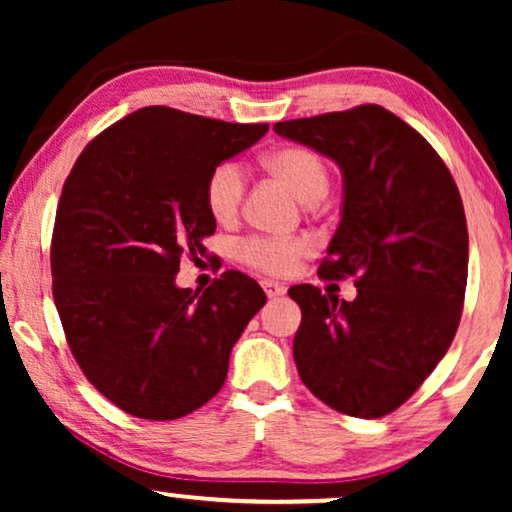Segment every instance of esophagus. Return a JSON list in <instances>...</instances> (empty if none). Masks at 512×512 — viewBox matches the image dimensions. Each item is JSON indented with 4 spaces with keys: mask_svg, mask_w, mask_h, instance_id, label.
<instances>
[{
    "mask_svg": "<svg viewBox=\"0 0 512 512\" xmlns=\"http://www.w3.org/2000/svg\"><path fill=\"white\" fill-rule=\"evenodd\" d=\"M263 291H265V296H268V298H282V296H286V286L277 284V282H263Z\"/></svg>",
    "mask_w": 512,
    "mask_h": 512,
    "instance_id": "34e87169",
    "label": "esophagus"
}]
</instances>
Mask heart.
<instances>
[{"label":"heart","mask_w":512,"mask_h":512,"mask_svg":"<svg viewBox=\"0 0 512 512\" xmlns=\"http://www.w3.org/2000/svg\"><path fill=\"white\" fill-rule=\"evenodd\" d=\"M261 163L272 179H277L293 198L307 207L319 205L331 191V165L310 146H279L265 153ZM244 188H247L244 170L233 160L219 163L209 172L205 181V205L216 223L228 226L240 216ZM307 254H310V244L303 240L251 237L240 244L242 261L265 275H289Z\"/></svg>","instance_id":"1"}]
</instances>
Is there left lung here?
Segmentation results:
<instances>
[{"mask_svg":"<svg viewBox=\"0 0 512 512\" xmlns=\"http://www.w3.org/2000/svg\"><path fill=\"white\" fill-rule=\"evenodd\" d=\"M342 172L324 279L356 298L291 286L303 321L300 380L342 415L377 419L415 394L450 349L464 307L468 230L459 188L431 144L377 104L275 125Z\"/></svg>","mask_w":512,"mask_h":512,"instance_id":"8db88e82","label":"left lung"}]
</instances>
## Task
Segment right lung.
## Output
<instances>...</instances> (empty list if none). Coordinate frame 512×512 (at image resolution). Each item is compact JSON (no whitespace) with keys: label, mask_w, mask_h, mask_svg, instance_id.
I'll return each instance as SVG.
<instances>
[{"label":"right lung","mask_w":512,"mask_h":512,"mask_svg":"<svg viewBox=\"0 0 512 512\" xmlns=\"http://www.w3.org/2000/svg\"><path fill=\"white\" fill-rule=\"evenodd\" d=\"M268 123L144 107L90 142L62 186L51 244L53 298L90 384L142 419H179L219 394L233 345L265 305L254 279L223 272L179 289L216 221L205 181Z\"/></svg>","instance_id":"1"}]
</instances>
